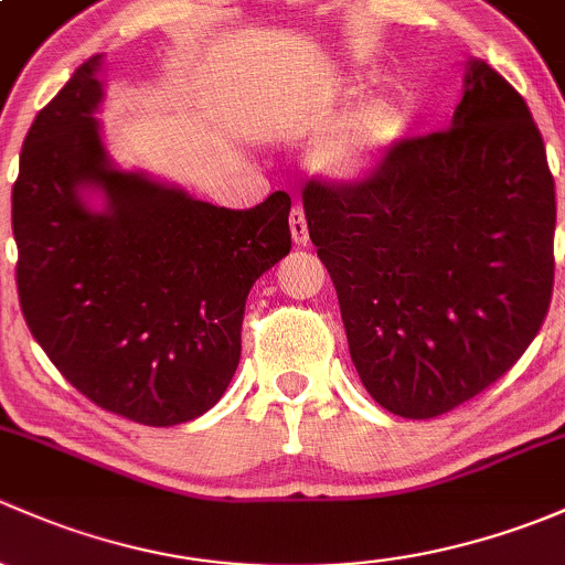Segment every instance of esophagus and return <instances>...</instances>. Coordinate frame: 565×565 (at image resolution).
I'll return each instance as SVG.
<instances>
[{
    "label": "esophagus",
    "instance_id": "34e87169",
    "mask_svg": "<svg viewBox=\"0 0 565 565\" xmlns=\"http://www.w3.org/2000/svg\"><path fill=\"white\" fill-rule=\"evenodd\" d=\"M290 236H294L296 244H307V239H310V234H307L305 209H301L299 203L290 209Z\"/></svg>",
    "mask_w": 565,
    "mask_h": 565
}]
</instances>
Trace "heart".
Instances as JSON below:
<instances>
[{
    "instance_id": "b5f03b06",
    "label": "heart",
    "mask_w": 565,
    "mask_h": 565,
    "mask_svg": "<svg viewBox=\"0 0 565 565\" xmlns=\"http://www.w3.org/2000/svg\"><path fill=\"white\" fill-rule=\"evenodd\" d=\"M399 132L403 110L388 100L370 103L326 138L318 149V166L337 177H359L397 141Z\"/></svg>"
}]
</instances>
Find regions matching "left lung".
I'll return each mask as SVG.
<instances>
[{"label": "left lung", "mask_w": 565, "mask_h": 565, "mask_svg": "<svg viewBox=\"0 0 565 565\" xmlns=\"http://www.w3.org/2000/svg\"><path fill=\"white\" fill-rule=\"evenodd\" d=\"M353 367L405 418L459 408L520 362L555 282V179L520 92L470 62L451 127L370 177L301 190Z\"/></svg>", "instance_id": "1"}]
</instances>
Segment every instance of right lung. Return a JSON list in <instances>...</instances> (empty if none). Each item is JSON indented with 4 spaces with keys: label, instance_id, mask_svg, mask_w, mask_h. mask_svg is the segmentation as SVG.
Masks as SVG:
<instances>
[{
    "label": "right lung",
    "instance_id": "add662e5",
    "mask_svg": "<svg viewBox=\"0 0 565 565\" xmlns=\"http://www.w3.org/2000/svg\"><path fill=\"white\" fill-rule=\"evenodd\" d=\"M92 56L26 132L13 184L23 321L103 411L147 427L206 413L234 377L249 288L290 253V195L225 209L110 168ZM100 186L106 213L77 190Z\"/></svg>",
    "mask_w": 565,
    "mask_h": 565
}]
</instances>
